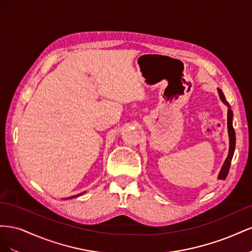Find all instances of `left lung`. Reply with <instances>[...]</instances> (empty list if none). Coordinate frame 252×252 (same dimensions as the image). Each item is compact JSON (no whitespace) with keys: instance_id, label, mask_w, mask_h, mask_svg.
I'll list each match as a JSON object with an SVG mask.
<instances>
[{"instance_id":"8db88e82","label":"left lung","mask_w":252,"mask_h":252,"mask_svg":"<svg viewBox=\"0 0 252 252\" xmlns=\"http://www.w3.org/2000/svg\"><path fill=\"white\" fill-rule=\"evenodd\" d=\"M219 90V94L220 100L223 101V103H225L228 106V133H229V139H230V146H229V154H228V157L226 158V161L222 167V170L220 172L219 175V180H225L226 177L228 175V172H229L230 169V165H231V159L234 154V148H235V131H234V128L232 126V117H233V113L232 110L230 109V105L228 104V102L226 101L225 95L222 93V90L218 89Z\"/></svg>"}]
</instances>
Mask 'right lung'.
<instances>
[{
  "label": "right lung",
  "mask_w": 252,
  "mask_h": 252,
  "mask_svg": "<svg viewBox=\"0 0 252 252\" xmlns=\"http://www.w3.org/2000/svg\"><path fill=\"white\" fill-rule=\"evenodd\" d=\"M82 194H83V193H80V194H77V195H73V196L70 197V199H73V197H75V196H80V195H82Z\"/></svg>",
  "instance_id": "obj_1"
}]
</instances>
